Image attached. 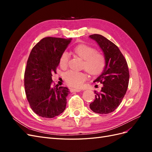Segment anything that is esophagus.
<instances>
[{"label": "esophagus", "mask_w": 152, "mask_h": 152, "mask_svg": "<svg viewBox=\"0 0 152 152\" xmlns=\"http://www.w3.org/2000/svg\"><path fill=\"white\" fill-rule=\"evenodd\" d=\"M70 90L71 92H80V91H81V89H75V88H70Z\"/></svg>", "instance_id": "1"}]
</instances>
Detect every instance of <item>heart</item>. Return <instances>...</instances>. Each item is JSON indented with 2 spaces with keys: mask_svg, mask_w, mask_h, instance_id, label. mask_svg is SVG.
Instances as JSON below:
<instances>
[{
  "mask_svg": "<svg viewBox=\"0 0 152 152\" xmlns=\"http://www.w3.org/2000/svg\"><path fill=\"white\" fill-rule=\"evenodd\" d=\"M73 53L76 56L83 59L82 68L89 75L95 76L102 73L106 65V59L104 55L91 46L86 44H79L73 49ZM68 63V55L63 53L59 58V65L61 68H66ZM64 78L66 83L72 87H80L86 79V75L83 72L75 71L66 72Z\"/></svg>",
  "mask_w": 152,
  "mask_h": 152,
  "instance_id": "heart-1",
  "label": "heart"
}]
</instances>
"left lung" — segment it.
Here are the masks:
<instances>
[{
    "label": "left lung",
    "instance_id": "1",
    "mask_svg": "<svg viewBox=\"0 0 152 152\" xmlns=\"http://www.w3.org/2000/svg\"><path fill=\"white\" fill-rule=\"evenodd\" d=\"M89 38L98 44L106 59L103 71L94 80L103 84L102 89L95 91V99L89 107L96 113L107 114L120 105L126 93L129 80L127 63L117 45L103 35L94 34Z\"/></svg>",
    "mask_w": 152,
    "mask_h": 152
}]
</instances>
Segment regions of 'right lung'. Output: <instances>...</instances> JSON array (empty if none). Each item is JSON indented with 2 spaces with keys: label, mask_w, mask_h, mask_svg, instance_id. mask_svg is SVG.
Masks as SVG:
<instances>
[{
  "label": "right lung",
  "mask_w": 152,
  "mask_h": 152,
  "mask_svg": "<svg viewBox=\"0 0 152 152\" xmlns=\"http://www.w3.org/2000/svg\"><path fill=\"white\" fill-rule=\"evenodd\" d=\"M72 40L45 37L31 50L25 72V93L31 109L40 117L53 118L66 108L70 91L66 87H53L51 77Z\"/></svg>",
  "instance_id": "1"
}]
</instances>
